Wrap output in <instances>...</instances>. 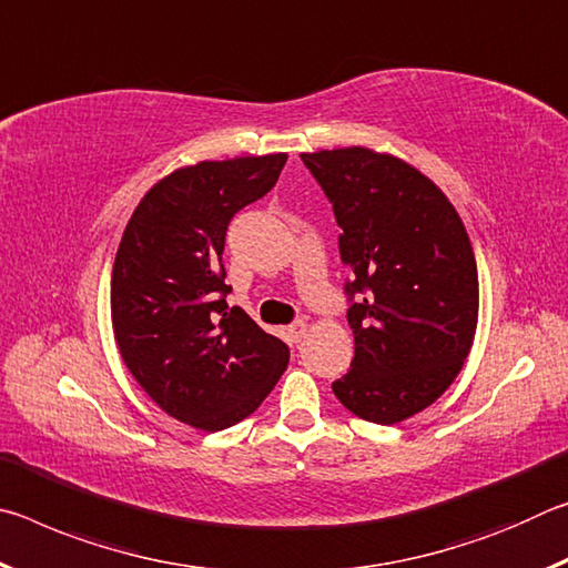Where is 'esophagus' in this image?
I'll list each match as a JSON object with an SVG mask.
<instances>
[{"instance_id":"obj_1","label":"esophagus","mask_w":568,"mask_h":568,"mask_svg":"<svg viewBox=\"0 0 568 568\" xmlns=\"http://www.w3.org/2000/svg\"><path fill=\"white\" fill-rule=\"evenodd\" d=\"M305 333H307V323H305V321H297V323H293V325H287V328H285V338L291 341V343H301V341L305 338Z\"/></svg>"}]
</instances>
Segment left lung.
Listing matches in <instances>:
<instances>
[{
  "label": "left lung",
  "mask_w": 568,
  "mask_h": 568,
  "mask_svg": "<svg viewBox=\"0 0 568 568\" xmlns=\"http://www.w3.org/2000/svg\"><path fill=\"white\" fill-rule=\"evenodd\" d=\"M343 230L341 257L363 293L351 305V371L333 383L345 408L393 426L448 390L478 325V271L446 192L390 152H301Z\"/></svg>",
  "instance_id": "1"
}]
</instances>
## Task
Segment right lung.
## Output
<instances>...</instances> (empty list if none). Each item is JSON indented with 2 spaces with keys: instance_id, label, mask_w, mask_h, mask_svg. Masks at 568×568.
Listing matches in <instances>:
<instances>
[{
  "instance_id": "add662e5",
  "label": "right lung",
  "mask_w": 568,
  "mask_h": 568,
  "mask_svg": "<svg viewBox=\"0 0 568 568\" xmlns=\"http://www.w3.org/2000/svg\"><path fill=\"white\" fill-rule=\"evenodd\" d=\"M285 152L203 160L158 180L124 227L110 311L120 355L140 388L192 428L247 418L287 368V345L227 307L220 265L227 223L261 200Z\"/></svg>"
}]
</instances>
